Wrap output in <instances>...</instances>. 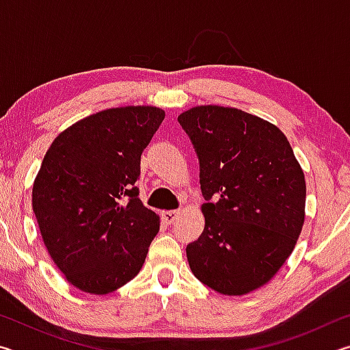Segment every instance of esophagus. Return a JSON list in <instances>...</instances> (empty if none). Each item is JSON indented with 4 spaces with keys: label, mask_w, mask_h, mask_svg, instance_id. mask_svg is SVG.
Here are the masks:
<instances>
[{
    "label": "esophagus",
    "mask_w": 350,
    "mask_h": 350,
    "mask_svg": "<svg viewBox=\"0 0 350 350\" xmlns=\"http://www.w3.org/2000/svg\"><path fill=\"white\" fill-rule=\"evenodd\" d=\"M180 216L179 210H168V211H162V219L167 224H173L174 221H177Z\"/></svg>",
    "instance_id": "obj_1"
}]
</instances>
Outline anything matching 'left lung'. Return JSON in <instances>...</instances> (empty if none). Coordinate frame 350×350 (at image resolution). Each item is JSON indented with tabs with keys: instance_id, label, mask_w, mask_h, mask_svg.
<instances>
[{
	"instance_id": "left-lung-1",
	"label": "left lung",
	"mask_w": 350,
	"mask_h": 350,
	"mask_svg": "<svg viewBox=\"0 0 350 350\" xmlns=\"http://www.w3.org/2000/svg\"><path fill=\"white\" fill-rule=\"evenodd\" d=\"M196 148L205 227L187 247L193 275L227 296L265 286L306 219V179L280 128L238 108L200 105L177 117Z\"/></svg>"
}]
</instances>
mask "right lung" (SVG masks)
I'll use <instances>...</instances> for the list:
<instances>
[{"label": "right lung", "mask_w": 350, "mask_h": 350, "mask_svg": "<svg viewBox=\"0 0 350 350\" xmlns=\"http://www.w3.org/2000/svg\"><path fill=\"white\" fill-rule=\"evenodd\" d=\"M165 118L156 106L88 116L52 142L32 188L46 250L81 292L108 295L139 273L161 217L135 187L140 156Z\"/></svg>", "instance_id": "right-lung-1"}]
</instances>
